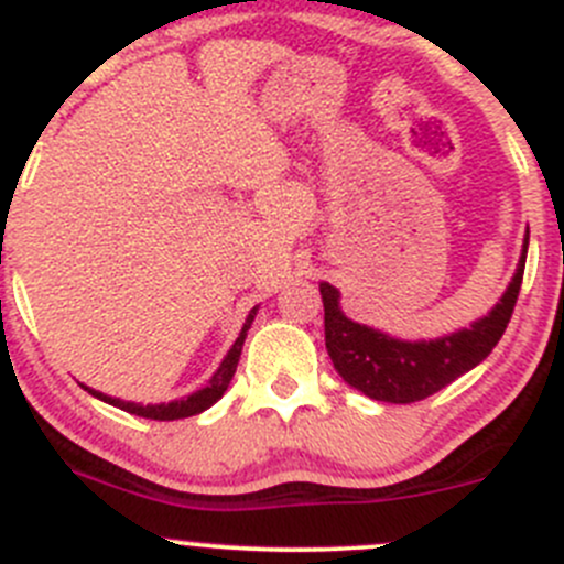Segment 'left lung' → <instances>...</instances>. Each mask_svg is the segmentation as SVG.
Here are the masks:
<instances>
[{
    "label": "left lung",
    "mask_w": 564,
    "mask_h": 564,
    "mask_svg": "<svg viewBox=\"0 0 564 564\" xmlns=\"http://www.w3.org/2000/svg\"><path fill=\"white\" fill-rule=\"evenodd\" d=\"M529 248V229L521 259L499 303L486 316L456 333L429 340L392 338L368 324L351 322L340 311V292L327 281L318 283L324 303V344L335 371L362 395L384 403H414L434 395L466 371L480 366L502 338L521 292Z\"/></svg>",
    "instance_id": "left-lung-1"
}]
</instances>
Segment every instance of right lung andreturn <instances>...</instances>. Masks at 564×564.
<instances>
[{
	"instance_id": "right-lung-1",
	"label": "right lung",
	"mask_w": 564,
	"mask_h": 564,
	"mask_svg": "<svg viewBox=\"0 0 564 564\" xmlns=\"http://www.w3.org/2000/svg\"><path fill=\"white\" fill-rule=\"evenodd\" d=\"M256 311H259V305H256V308L248 314L246 324H242V329H240V335H237V340L231 344V349L226 351L224 362H220L218 371L213 373V379H209V382L204 384L202 390L191 392V395L176 398V401H169V403H133V401H122V398H111V395H106V392H98L93 388H84V390H87L89 395L100 398V401L111 403V406H119V409H124V412L135 414V417L182 420V417H193V414H202L204 409L213 406V403L218 401V398L224 395L226 390H229L231 377H235L237 362H240V355H242V344H246V335H248L250 324H253V318H256Z\"/></svg>"
}]
</instances>
